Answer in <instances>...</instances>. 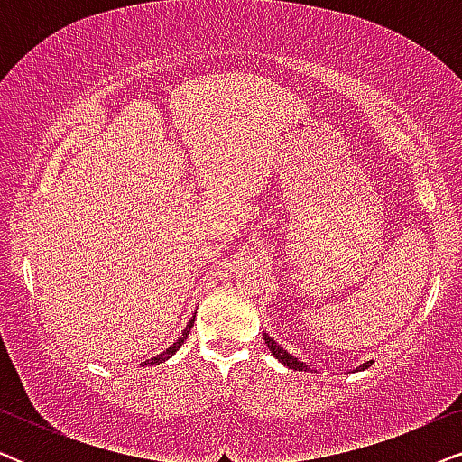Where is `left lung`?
Listing matches in <instances>:
<instances>
[{
  "instance_id": "left-lung-1",
  "label": "left lung",
  "mask_w": 462,
  "mask_h": 462,
  "mask_svg": "<svg viewBox=\"0 0 462 462\" xmlns=\"http://www.w3.org/2000/svg\"><path fill=\"white\" fill-rule=\"evenodd\" d=\"M264 343H267V346H269V351H271V353H273V356H275L277 359H280V362H282L283 365H288V368H290V370H299V372H302V370H311V368H307V365H305V364H302V362H299V357H294V356H292V353L283 351V346H280V345H277V343H275V340H273V338H271L267 332H264ZM370 364H372V362H368V364H362V365H359V368H357V370H365V368H368V365H370Z\"/></svg>"
}]
</instances>
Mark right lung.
<instances>
[{"label":"right lung","mask_w":462,"mask_h":462,"mask_svg":"<svg viewBox=\"0 0 462 462\" xmlns=\"http://www.w3.org/2000/svg\"><path fill=\"white\" fill-rule=\"evenodd\" d=\"M193 321H195V318H193L191 321H189V326L185 328V330H182V337H180L179 340H176V343H174L172 346H168V349H166V351H163V353H160V356L151 357V359H147V362H143V364H144V365H153V364H162V362H166V359H170V357H172V356H174V353L180 349V345H182V343H185V340H187V334H189V332H191V328H193Z\"/></svg>","instance_id":"obj_1"}]
</instances>
